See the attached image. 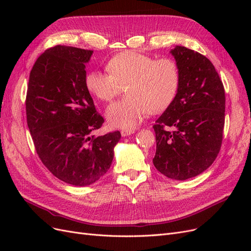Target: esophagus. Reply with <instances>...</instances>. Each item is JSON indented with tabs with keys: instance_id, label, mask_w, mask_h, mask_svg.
I'll use <instances>...</instances> for the list:
<instances>
[{
	"instance_id": "1",
	"label": "esophagus",
	"mask_w": 251,
	"mask_h": 251,
	"mask_svg": "<svg viewBox=\"0 0 251 251\" xmlns=\"http://www.w3.org/2000/svg\"><path fill=\"white\" fill-rule=\"evenodd\" d=\"M133 133H134V130H126V128L121 130V136H123V137H126V136H128Z\"/></svg>"
}]
</instances>
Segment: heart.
<instances>
[{
  "mask_svg": "<svg viewBox=\"0 0 251 251\" xmlns=\"http://www.w3.org/2000/svg\"><path fill=\"white\" fill-rule=\"evenodd\" d=\"M110 73L90 71L86 88L97 100L109 102L127 86V97L114 102L105 111L112 127L134 128L150 112L168 109L178 93L180 71L177 63L169 57L155 59L136 51H125L108 64Z\"/></svg>",
  "mask_w": 251,
  "mask_h": 251,
  "instance_id": "obj_1",
  "label": "heart"
}]
</instances>
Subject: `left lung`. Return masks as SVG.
Instances as JSON below:
<instances>
[{"mask_svg": "<svg viewBox=\"0 0 251 251\" xmlns=\"http://www.w3.org/2000/svg\"><path fill=\"white\" fill-rule=\"evenodd\" d=\"M171 54L179 67L174 101L156 120L155 168L174 180L198 176L221 149L225 91L214 65L199 52L176 46Z\"/></svg>", "mask_w": 251, "mask_h": 251, "instance_id": "left-lung-1", "label": "left lung"}]
</instances>
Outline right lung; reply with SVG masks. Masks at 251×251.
I'll return each instance as SVG.
<instances>
[{"mask_svg":"<svg viewBox=\"0 0 251 251\" xmlns=\"http://www.w3.org/2000/svg\"><path fill=\"white\" fill-rule=\"evenodd\" d=\"M92 50L55 46L30 72L26 114L36 153L56 178L87 186L108 172L120 132L91 135L103 124L86 88Z\"/></svg>","mask_w":251,"mask_h":251,"instance_id":"add662e5","label":"right lung"}]
</instances>
